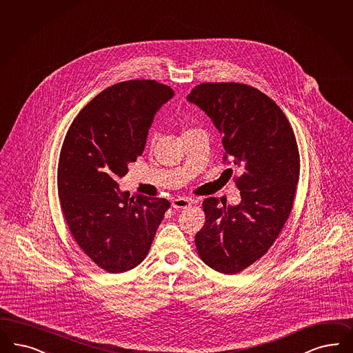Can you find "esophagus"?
I'll return each instance as SVG.
<instances>
[{
    "mask_svg": "<svg viewBox=\"0 0 353 353\" xmlns=\"http://www.w3.org/2000/svg\"><path fill=\"white\" fill-rule=\"evenodd\" d=\"M191 204H192V200L188 197H176L171 203V205L175 209L188 208V207H191Z\"/></svg>",
    "mask_w": 353,
    "mask_h": 353,
    "instance_id": "obj_1",
    "label": "esophagus"
}]
</instances>
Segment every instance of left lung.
Masks as SVG:
<instances>
[{
	"label": "left lung",
	"mask_w": 353,
	"mask_h": 353,
	"mask_svg": "<svg viewBox=\"0 0 353 353\" xmlns=\"http://www.w3.org/2000/svg\"><path fill=\"white\" fill-rule=\"evenodd\" d=\"M222 134L223 162L241 168V203L208 197L205 222L196 233L203 261L221 274H238L274 245L293 208L300 153L287 117L261 90L236 82L200 83L187 95ZM232 170V169H229Z\"/></svg>",
	"instance_id": "left-lung-1"
}]
</instances>
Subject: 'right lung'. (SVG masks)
Segmentation results:
<instances>
[{
    "label": "right lung",
    "mask_w": 353,
    "mask_h": 353,
    "mask_svg": "<svg viewBox=\"0 0 353 353\" xmlns=\"http://www.w3.org/2000/svg\"><path fill=\"white\" fill-rule=\"evenodd\" d=\"M174 97L170 86L131 79L99 92L66 132L57 190L68 228L81 250L110 274L144 261L170 203L119 190L118 179L144 152L158 110Z\"/></svg>",
    "instance_id": "add662e5"
}]
</instances>
